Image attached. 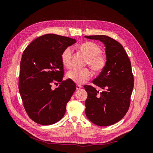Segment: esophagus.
<instances>
[{
    "instance_id": "34e87169",
    "label": "esophagus",
    "mask_w": 153,
    "mask_h": 153,
    "mask_svg": "<svg viewBox=\"0 0 153 153\" xmlns=\"http://www.w3.org/2000/svg\"><path fill=\"white\" fill-rule=\"evenodd\" d=\"M82 87L80 85H76V90H80Z\"/></svg>"
}]
</instances>
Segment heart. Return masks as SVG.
Returning a JSON list of instances; mask_svg holds the SVG:
<instances>
[{"label": "heart", "mask_w": 153, "mask_h": 153, "mask_svg": "<svg viewBox=\"0 0 153 153\" xmlns=\"http://www.w3.org/2000/svg\"><path fill=\"white\" fill-rule=\"evenodd\" d=\"M78 48L88 58L87 64L92 70L96 73L103 70L107 62L105 55L101 54V49L100 46L93 42H85L78 45ZM73 50L71 47H68L61 54L62 63L67 68H70L72 65ZM92 76V73L89 69H74L69 71L67 77L76 84H82L89 80Z\"/></svg>", "instance_id": "obj_1"}]
</instances>
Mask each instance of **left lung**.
I'll return each mask as SVG.
<instances>
[{"instance_id": "left-lung-1", "label": "left lung", "mask_w": 153, "mask_h": 153, "mask_svg": "<svg viewBox=\"0 0 153 153\" xmlns=\"http://www.w3.org/2000/svg\"><path fill=\"white\" fill-rule=\"evenodd\" d=\"M100 40L105 47L107 62L99 76L92 81L103 91L84 85L88 96L85 102L86 116L100 126H110L122 119L130 105L134 86L131 62L121 43L105 35L85 36Z\"/></svg>"}]
</instances>
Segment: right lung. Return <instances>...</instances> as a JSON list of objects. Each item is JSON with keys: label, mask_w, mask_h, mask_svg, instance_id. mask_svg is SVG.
<instances>
[{"label": "right lung", "mask_w": 153, "mask_h": 153, "mask_svg": "<svg viewBox=\"0 0 153 153\" xmlns=\"http://www.w3.org/2000/svg\"><path fill=\"white\" fill-rule=\"evenodd\" d=\"M76 42L68 37L45 34L32 41L23 53L18 88L27 115L36 123L53 124L66 112L76 87L70 79L62 80L61 54ZM55 81L59 85L53 90Z\"/></svg>", "instance_id": "right-lung-1"}]
</instances>
